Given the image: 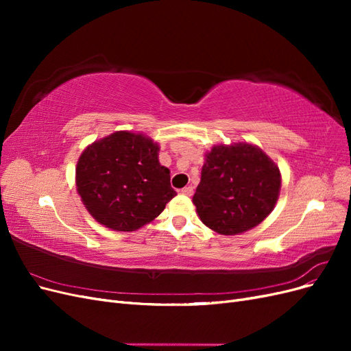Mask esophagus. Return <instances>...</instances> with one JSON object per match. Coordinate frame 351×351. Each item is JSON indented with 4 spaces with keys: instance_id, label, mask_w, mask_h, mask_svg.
Returning a JSON list of instances; mask_svg holds the SVG:
<instances>
[{
    "instance_id": "obj_1",
    "label": "esophagus",
    "mask_w": 351,
    "mask_h": 351,
    "mask_svg": "<svg viewBox=\"0 0 351 351\" xmlns=\"http://www.w3.org/2000/svg\"><path fill=\"white\" fill-rule=\"evenodd\" d=\"M182 193L186 195V196H192V195H193V187H192V186H186V187L182 190Z\"/></svg>"
}]
</instances>
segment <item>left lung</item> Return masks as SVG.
Listing matches in <instances>:
<instances>
[{"label": "left lung", "instance_id": "1", "mask_svg": "<svg viewBox=\"0 0 351 351\" xmlns=\"http://www.w3.org/2000/svg\"><path fill=\"white\" fill-rule=\"evenodd\" d=\"M205 156L193 196L202 222L224 236L261 224L278 200L280 168L250 143L218 145Z\"/></svg>", "mask_w": 351, "mask_h": 351}]
</instances>
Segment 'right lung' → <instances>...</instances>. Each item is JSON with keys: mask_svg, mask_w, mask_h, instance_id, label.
Segmentation results:
<instances>
[{"mask_svg": "<svg viewBox=\"0 0 351 351\" xmlns=\"http://www.w3.org/2000/svg\"><path fill=\"white\" fill-rule=\"evenodd\" d=\"M158 152L152 139L132 132H115L83 151L76 167L77 193L99 224L136 231L177 195Z\"/></svg>", "mask_w": 351, "mask_h": 351, "instance_id": "add662e5", "label": "right lung"}]
</instances>
